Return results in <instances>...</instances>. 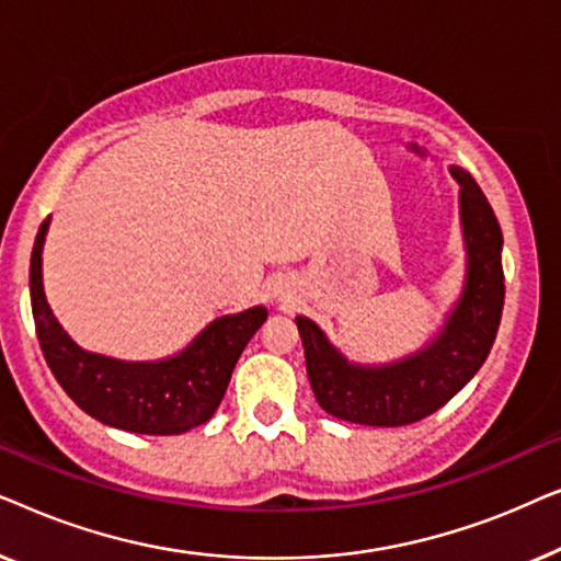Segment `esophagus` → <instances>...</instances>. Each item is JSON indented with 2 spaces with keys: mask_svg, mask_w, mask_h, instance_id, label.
I'll return each instance as SVG.
<instances>
[{
  "mask_svg": "<svg viewBox=\"0 0 561 561\" xmlns=\"http://www.w3.org/2000/svg\"><path fill=\"white\" fill-rule=\"evenodd\" d=\"M273 298L283 306V309H290V306L296 304V288H294V283L286 280V278H280V280L273 286Z\"/></svg>",
  "mask_w": 561,
  "mask_h": 561,
  "instance_id": "esophagus-1",
  "label": "esophagus"
}]
</instances>
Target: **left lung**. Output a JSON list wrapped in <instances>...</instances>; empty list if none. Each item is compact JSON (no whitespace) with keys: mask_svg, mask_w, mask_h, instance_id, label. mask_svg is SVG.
<instances>
[{"mask_svg":"<svg viewBox=\"0 0 561 561\" xmlns=\"http://www.w3.org/2000/svg\"><path fill=\"white\" fill-rule=\"evenodd\" d=\"M459 183L467 271L462 294L439 332L413 355L388 365L350 363L317 321L296 317L313 396L332 416L363 426H405L439 411L474 378L493 347L503 313V232L493 206L462 168Z\"/></svg>","mask_w":561,"mask_h":561,"instance_id":"left-lung-1","label":"left lung"}]
</instances>
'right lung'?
I'll return each instance as SVG.
<instances>
[{
  "instance_id": "obj_1",
  "label": "right lung",
  "mask_w": 561,
  "mask_h": 561,
  "mask_svg": "<svg viewBox=\"0 0 561 561\" xmlns=\"http://www.w3.org/2000/svg\"><path fill=\"white\" fill-rule=\"evenodd\" d=\"M50 217L41 225L30 257V301L45 363L60 388L91 419L135 434H183L219 409L232 370L252 334L265 324V306L209 321L179 355L127 363L76 344L48 306L43 288V244Z\"/></svg>"
}]
</instances>
